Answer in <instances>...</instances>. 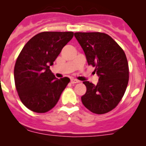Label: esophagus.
<instances>
[{"label": "esophagus", "mask_w": 146, "mask_h": 146, "mask_svg": "<svg viewBox=\"0 0 146 146\" xmlns=\"http://www.w3.org/2000/svg\"><path fill=\"white\" fill-rule=\"evenodd\" d=\"M70 82H71L72 84L78 83V82H79V80H76V79H74V78H71L70 79Z\"/></svg>", "instance_id": "34e87169"}]
</instances>
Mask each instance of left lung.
<instances>
[{
  "label": "left lung",
  "instance_id": "left-lung-1",
  "mask_svg": "<svg viewBox=\"0 0 146 146\" xmlns=\"http://www.w3.org/2000/svg\"><path fill=\"white\" fill-rule=\"evenodd\" d=\"M88 65L95 67L99 77L96 85L84 81L87 91L81 97L83 105L95 114L109 112L123 98L129 82L126 54L108 35L102 32H76Z\"/></svg>",
  "mask_w": 146,
  "mask_h": 146
}]
</instances>
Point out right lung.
<instances>
[{"label":"right lung","mask_w":146,"mask_h":146,"mask_svg":"<svg viewBox=\"0 0 146 146\" xmlns=\"http://www.w3.org/2000/svg\"><path fill=\"white\" fill-rule=\"evenodd\" d=\"M73 35V32H41L29 39L19 54L15 83L20 100L31 111L51 110L70 82L67 77L56 78L49 68Z\"/></svg>","instance_id":"right-lung-1"}]
</instances>
